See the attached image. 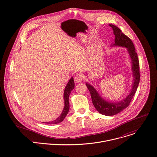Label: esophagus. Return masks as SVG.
Returning <instances> with one entry per match:
<instances>
[{
  "label": "esophagus",
  "instance_id": "1",
  "mask_svg": "<svg viewBox=\"0 0 157 157\" xmlns=\"http://www.w3.org/2000/svg\"><path fill=\"white\" fill-rule=\"evenodd\" d=\"M83 79H84V75L82 74H77L74 77V80L76 83L81 82Z\"/></svg>",
  "mask_w": 157,
  "mask_h": 157
}]
</instances>
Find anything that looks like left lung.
Masks as SVG:
<instances>
[{
  "instance_id": "8db88e82",
  "label": "left lung",
  "mask_w": 157,
  "mask_h": 157,
  "mask_svg": "<svg viewBox=\"0 0 157 157\" xmlns=\"http://www.w3.org/2000/svg\"><path fill=\"white\" fill-rule=\"evenodd\" d=\"M109 26L112 28L113 34L115 35L114 43L111 46L126 48L131 60L133 83L131 92L124 99L118 102H111L104 99L91 85L86 83V85L91 94L92 102L99 113L107 116H112L121 112L129 105L139 83L140 71L139 59L132 40L124 35L116 26L113 25H109Z\"/></svg>"
}]
</instances>
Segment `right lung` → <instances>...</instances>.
Here are the masks:
<instances>
[{"label":"right lung","instance_id":"add662e5","mask_svg":"<svg viewBox=\"0 0 157 157\" xmlns=\"http://www.w3.org/2000/svg\"><path fill=\"white\" fill-rule=\"evenodd\" d=\"M74 87H75V83H74V78L71 77L64 89V108H63L61 114L55 120H53L52 121H48V122H44L45 123L57 124V123H59L64 120V119L66 117V115L68 113L69 110V96H70V94H71L72 90L74 88Z\"/></svg>","mask_w":157,"mask_h":157}]
</instances>
